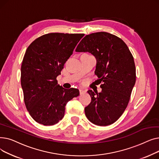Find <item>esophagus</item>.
<instances>
[{"mask_svg": "<svg viewBox=\"0 0 159 159\" xmlns=\"http://www.w3.org/2000/svg\"><path fill=\"white\" fill-rule=\"evenodd\" d=\"M79 91H80V94L81 95V94H83L84 93H85L86 92V90H84V89H79Z\"/></svg>", "mask_w": 159, "mask_h": 159, "instance_id": "34e87169", "label": "esophagus"}]
</instances>
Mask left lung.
Returning a JSON list of instances; mask_svg holds the SVG:
<instances>
[{
  "label": "left lung",
  "mask_w": 159,
  "mask_h": 159,
  "mask_svg": "<svg viewBox=\"0 0 159 159\" xmlns=\"http://www.w3.org/2000/svg\"><path fill=\"white\" fill-rule=\"evenodd\" d=\"M76 52H88L97 61L95 74L102 91L88 90L91 101L85 107L88 119L98 126L114 123L128 104L136 81L134 59L124 42L107 32L86 35L77 46Z\"/></svg>",
  "instance_id": "8db88e82"
}]
</instances>
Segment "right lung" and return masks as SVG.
Returning a JSON list of instances; mask_svg holds the SVG:
<instances>
[{"mask_svg": "<svg viewBox=\"0 0 159 159\" xmlns=\"http://www.w3.org/2000/svg\"><path fill=\"white\" fill-rule=\"evenodd\" d=\"M84 36L48 33L27 48L21 66V86L25 105L37 122L44 126L58 123L64 116L66 104L79 95L78 89H65L56 79Z\"/></svg>", "mask_w": 159, "mask_h": 159, "instance_id": "add662e5", "label": "right lung"}]
</instances>
